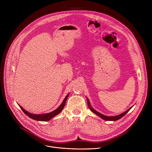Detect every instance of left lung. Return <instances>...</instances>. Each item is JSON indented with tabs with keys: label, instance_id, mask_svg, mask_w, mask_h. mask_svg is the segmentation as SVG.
<instances>
[{
	"label": "left lung",
	"instance_id": "left-lung-1",
	"mask_svg": "<svg viewBox=\"0 0 152 152\" xmlns=\"http://www.w3.org/2000/svg\"><path fill=\"white\" fill-rule=\"evenodd\" d=\"M87 105H88V107H89V109L92 111V112H93L94 113H95V115H98L99 116H100V117L101 118H102L103 119H104V120H106V121H116V120H118V119H121L123 116H124L126 114H127V113L128 112V111H129L132 108V107H131L129 109H128L127 111H126L125 112H124V113H121V114H120V115H117V116H108L103 115H102V114L99 113L98 111H97L96 110H95L91 107V104H90L89 100V99H87Z\"/></svg>",
	"mask_w": 152,
	"mask_h": 152
}]
</instances>
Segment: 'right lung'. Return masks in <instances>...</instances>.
<instances>
[{"instance_id": "obj_1", "label": "right lung", "mask_w": 152, "mask_h": 152, "mask_svg": "<svg viewBox=\"0 0 152 152\" xmlns=\"http://www.w3.org/2000/svg\"><path fill=\"white\" fill-rule=\"evenodd\" d=\"M69 94L66 95V97L64 99V100L63 101V102L61 103V104L59 106V107L58 108H57L56 110H55L54 111H52L50 113H45V114H40V115H36V114H33L29 113L28 111H27L26 110H25L24 108H23L20 105L19 107L21 108V109L22 110V111L25 113L28 116H29V118H32L33 119H34V120L36 121H49L50 119H51L52 118H53L54 116H55L56 115H57L58 114H59L61 111H62V110L63 109L64 107H65L66 101L67 100V98L68 97Z\"/></svg>"}]
</instances>
